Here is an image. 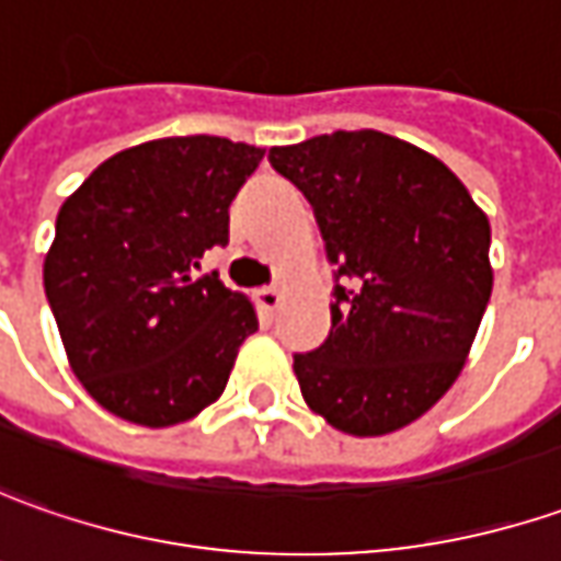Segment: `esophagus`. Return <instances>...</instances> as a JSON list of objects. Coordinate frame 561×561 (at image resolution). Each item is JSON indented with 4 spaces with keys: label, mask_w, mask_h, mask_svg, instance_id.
<instances>
[{
    "label": "esophagus",
    "mask_w": 561,
    "mask_h": 561,
    "mask_svg": "<svg viewBox=\"0 0 561 561\" xmlns=\"http://www.w3.org/2000/svg\"><path fill=\"white\" fill-rule=\"evenodd\" d=\"M279 300H282L279 285H263L261 291H257V304H261L263 313H273V310L279 307Z\"/></svg>",
    "instance_id": "obj_1"
}]
</instances>
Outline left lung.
<instances>
[{
    "label": "left lung",
    "mask_w": 561,
    "mask_h": 561,
    "mask_svg": "<svg viewBox=\"0 0 561 561\" xmlns=\"http://www.w3.org/2000/svg\"><path fill=\"white\" fill-rule=\"evenodd\" d=\"M339 263L332 332L295 354L304 403L354 437L391 435L450 391L491 300V222L450 167L378 129L270 148Z\"/></svg>",
    "instance_id": "left-lung-1"
}]
</instances>
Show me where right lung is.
I'll use <instances>...</instances> for the list:
<instances>
[{
	"label": "right lung",
	"instance_id": "right-lung-1",
	"mask_svg": "<svg viewBox=\"0 0 561 561\" xmlns=\"http://www.w3.org/2000/svg\"><path fill=\"white\" fill-rule=\"evenodd\" d=\"M261 158L220 136L151 139L61 204L46 298L73 376L107 413L170 428L222 394L257 310L195 270L229 242V204Z\"/></svg>",
	"mask_w": 561,
	"mask_h": 561
}]
</instances>
